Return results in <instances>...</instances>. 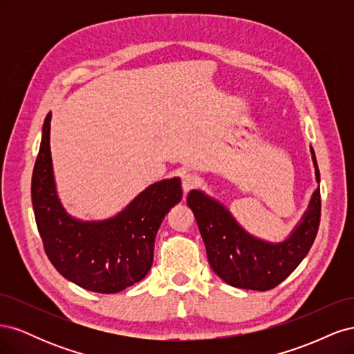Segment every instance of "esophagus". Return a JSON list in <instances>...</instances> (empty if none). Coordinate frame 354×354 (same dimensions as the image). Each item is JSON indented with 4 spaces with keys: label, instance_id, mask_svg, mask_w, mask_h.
Returning a JSON list of instances; mask_svg holds the SVG:
<instances>
[{
    "label": "esophagus",
    "instance_id": "1",
    "mask_svg": "<svg viewBox=\"0 0 354 354\" xmlns=\"http://www.w3.org/2000/svg\"><path fill=\"white\" fill-rule=\"evenodd\" d=\"M198 185H199V177L196 174L187 173V174L181 176V186H183L185 194H187V192H190L192 189L196 187Z\"/></svg>",
    "mask_w": 354,
    "mask_h": 354
}]
</instances>
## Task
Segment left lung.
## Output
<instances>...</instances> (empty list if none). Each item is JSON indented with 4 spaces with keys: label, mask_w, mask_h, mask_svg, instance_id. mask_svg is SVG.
<instances>
[{
    "label": "left lung",
    "mask_w": 354,
    "mask_h": 354,
    "mask_svg": "<svg viewBox=\"0 0 354 354\" xmlns=\"http://www.w3.org/2000/svg\"><path fill=\"white\" fill-rule=\"evenodd\" d=\"M316 180L320 181L315 151ZM187 205L194 211L212 270L221 279L242 289L269 291L283 282L312 248L320 223V189H316L308 209L283 242H266L243 230L230 211L203 194L192 190Z\"/></svg>",
    "instance_id": "8db88e82"
}]
</instances>
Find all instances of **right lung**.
Masks as SVG:
<instances>
[{
  "label": "right lung",
  "instance_id": "obj_1",
  "mask_svg": "<svg viewBox=\"0 0 354 354\" xmlns=\"http://www.w3.org/2000/svg\"><path fill=\"white\" fill-rule=\"evenodd\" d=\"M51 112L42 125L32 174V207L44 250L56 270L87 291L115 294L140 282L151 270L158 229L181 201L178 177L158 181L137 195L115 217L81 221L57 198L50 152Z\"/></svg>",
  "mask_w": 354,
  "mask_h": 354
}]
</instances>
